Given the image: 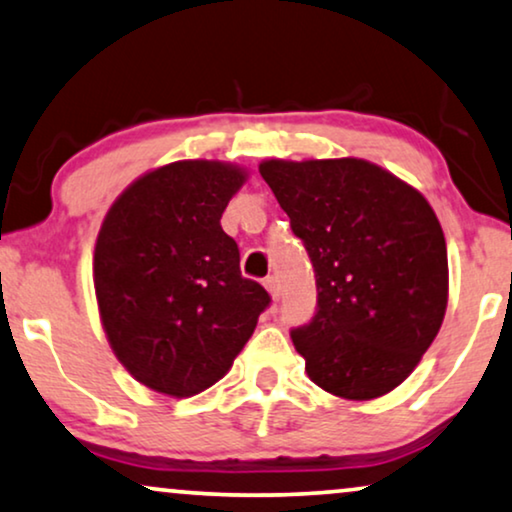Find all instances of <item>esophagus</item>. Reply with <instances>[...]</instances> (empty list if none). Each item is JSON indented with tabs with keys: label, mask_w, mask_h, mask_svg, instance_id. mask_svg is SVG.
<instances>
[{
	"label": "esophagus",
	"mask_w": 512,
	"mask_h": 512,
	"mask_svg": "<svg viewBox=\"0 0 512 512\" xmlns=\"http://www.w3.org/2000/svg\"><path fill=\"white\" fill-rule=\"evenodd\" d=\"M264 288L269 290V295H271V299H274V302H276L278 297H281V285H278V281H276L274 276L264 278Z\"/></svg>",
	"instance_id": "esophagus-1"
}]
</instances>
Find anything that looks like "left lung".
I'll list each match as a JSON object with an SVG mask.
<instances>
[{
    "label": "left lung",
    "mask_w": 512,
    "mask_h": 512,
    "mask_svg": "<svg viewBox=\"0 0 512 512\" xmlns=\"http://www.w3.org/2000/svg\"><path fill=\"white\" fill-rule=\"evenodd\" d=\"M304 241L318 306L290 332L306 374L346 400L410 377L447 309L445 234L424 194L365 159L260 163Z\"/></svg>",
    "instance_id": "1"
}]
</instances>
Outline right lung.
Wrapping results in <instances>:
<instances>
[{
    "mask_svg": "<svg viewBox=\"0 0 512 512\" xmlns=\"http://www.w3.org/2000/svg\"><path fill=\"white\" fill-rule=\"evenodd\" d=\"M248 173L175 161L128 185L102 220L93 285L119 363L156 393L189 398L220 381L271 297L241 276L222 213Z\"/></svg>",
    "mask_w": 512,
    "mask_h": 512,
    "instance_id": "right-lung-1",
    "label": "right lung"
}]
</instances>
